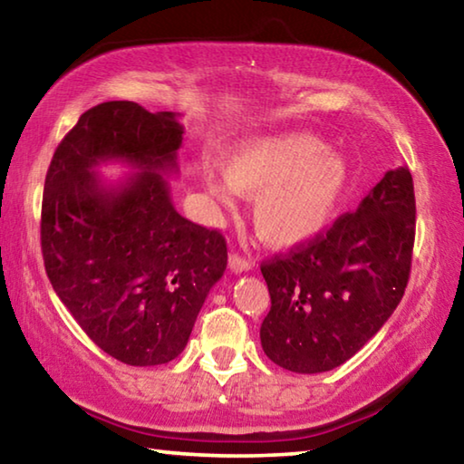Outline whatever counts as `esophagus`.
<instances>
[{
	"label": "esophagus",
	"instance_id": "1",
	"mask_svg": "<svg viewBox=\"0 0 464 464\" xmlns=\"http://www.w3.org/2000/svg\"><path fill=\"white\" fill-rule=\"evenodd\" d=\"M229 268H231L235 274L249 272V270H251V262L247 260V257H243V256H239V254H231V256H229Z\"/></svg>",
	"mask_w": 464,
	"mask_h": 464
}]
</instances>
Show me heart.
<instances>
[{"label": "heart", "instance_id": "1", "mask_svg": "<svg viewBox=\"0 0 464 464\" xmlns=\"http://www.w3.org/2000/svg\"><path fill=\"white\" fill-rule=\"evenodd\" d=\"M225 184L204 190L229 207L231 192L254 200L251 221L268 246L293 247L324 233L350 190L348 160L309 132L249 139L221 161Z\"/></svg>", "mask_w": 464, "mask_h": 464}]
</instances>
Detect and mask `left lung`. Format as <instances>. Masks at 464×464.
Wrapping results in <instances>:
<instances>
[{
	"mask_svg": "<svg viewBox=\"0 0 464 464\" xmlns=\"http://www.w3.org/2000/svg\"><path fill=\"white\" fill-rule=\"evenodd\" d=\"M415 239L407 168L384 174L356 213L262 264L272 307L260 327L274 364L317 374L350 360L403 298Z\"/></svg>",
	"mask_w": 464,
	"mask_h": 464,
	"instance_id": "1",
	"label": "left lung"
}]
</instances>
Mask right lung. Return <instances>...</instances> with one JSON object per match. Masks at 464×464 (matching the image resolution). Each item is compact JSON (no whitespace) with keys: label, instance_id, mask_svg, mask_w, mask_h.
Masks as SVG:
<instances>
[{"label":"right lung","instance_id":"1","mask_svg":"<svg viewBox=\"0 0 464 464\" xmlns=\"http://www.w3.org/2000/svg\"><path fill=\"white\" fill-rule=\"evenodd\" d=\"M182 139L176 112L104 102L80 116L46 171V276L90 340L130 366L182 354L227 268L223 235L188 221L171 202L163 176L178 171ZM108 160L138 171L106 185L97 168Z\"/></svg>","mask_w":464,"mask_h":464}]
</instances>
